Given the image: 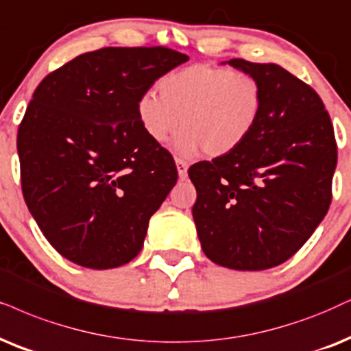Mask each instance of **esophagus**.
Here are the masks:
<instances>
[{"instance_id":"esophagus-1","label":"esophagus","mask_w":351,"mask_h":351,"mask_svg":"<svg viewBox=\"0 0 351 351\" xmlns=\"http://www.w3.org/2000/svg\"><path fill=\"white\" fill-rule=\"evenodd\" d=\"M188 162L176 158V168H178V176L181 180H186V176H188Z\"/></svg>"}]
</instances>
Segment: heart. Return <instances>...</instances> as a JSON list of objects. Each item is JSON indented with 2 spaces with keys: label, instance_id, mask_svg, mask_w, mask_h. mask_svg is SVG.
Segmentation results:
<instances>
[{
  "label": "heart",
  "instance_id": "b5f03b06",
  "mask_svg": "<svg viewBox=\"0 0 351 351\" xmlns=\"http://www.w3.org/2000/svg\"><path fill=\"white\" fill-rule=\"evenodd\" d=\"M160 95L145 90L136 101L141 130L162 144L178 130L175 150L184 157L204 149L208 157H223L241 147L254 131L264 105V92L254 74L227 66L191 64L158 82Z\"/></svg>",
  "mask_w": 351,
  "mask_h": 351
}]
</instances>
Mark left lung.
<instances>
[{
  "mask_svg": "<svg viewBox=\"0 0 351 351\" xmlns=\"http://www.w3.org/2000/svg\"><path fill=\"white\" fill-rule=\"evenodd\" d=\"M264 92L259 121L234 152L189 168L193 217L202 251L234 270H265L290 259L332 201L337 143L313 87L282 66L234 58Z\"/></svg>",
  "mask_w": 351,
  "mask_h": 351,
  "instance_id": "8db88e82",
  "label": "left lung"
}]
</instances>
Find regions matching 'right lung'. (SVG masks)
I'll return each instance as SVG.
<instances>
[{
    "instance_id": "right-lung-1",
    "label": "right lung",
    "mask_w": 351,
    "mask_h": 351,
    "mask_svg": "<svg viewBox=\"0 0 351 351\" xmlns=\"http://www.w3.org/2000/svg\"><path fill=\"white\" fill-rule=\"evenodd\" d=\"M188 55L165 47L84 53L35 88L17 131L22 194L48 243L87 269L128 264L178 180L141 130L136 101Z\"/></svg>"
}]
</instances>
